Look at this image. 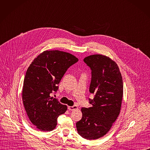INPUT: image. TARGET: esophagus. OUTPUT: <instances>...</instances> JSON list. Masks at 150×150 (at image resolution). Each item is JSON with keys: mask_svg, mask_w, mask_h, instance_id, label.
Segmentation results:
<instances>
[{"mask_svg": "<svg viewBox=\"0 0 150 150\" xmlns=\"http://www.w3.org/2000/svg\"><path fill=\"white\" fill-rule=\"evenodd\" d=\"M68 109L69 110L73 111V110H75L78 109V107H77L76 105H74V106H69V107H68Z\"/></svg>", "mask_w": 150, "mask_h": 150, "instance_id": "obj_1", "label": "esophagus"}]
</instances>
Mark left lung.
I'll return each mask as SVG.
<instances>
[{
	"label": "left lung",
	"instance_id": "1",
	"mask_svg": "<svg viewBox=\"0 0 150 150\" xmlns=\"http://www.w3.org/2000/svg\"><path fill=\"white\" fill-rule=\"evenodd\" d=\"M84 62L91 70L89 92L94 98L88 99L92 107L81 108L83 116L76 126L81 136L94 140L107 133L120 113L123 81L117 64L109 57L92 55Z\"/></svg>",
	"mask_w": 150,
	"mask_h": 150
}]
</instances>
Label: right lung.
<instances>
[{"label":"right lung","instance_id":"right-lung-1","mask_svg":"<svg viewBox=\"0 0 150 150\" xmlns=\"http://www.w3.org/2000/svg\"><path fill=\"white\" fill-rule=\"evenodd\" d=\"M78 61L76 57L67 52L46 51L28 68L23 82V103L30 121L40 131L53 130L58 117L67 110L66 105L50 94L57 92L68 68Z\"/></svg>","mask_w":150,"mask_h":150}]
</instances>
